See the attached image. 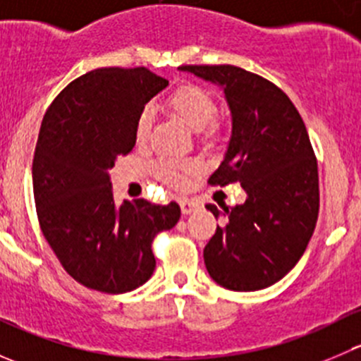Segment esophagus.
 Returning <instances> with one entry per match:
<instances>
[{
  "instance_id": "obj_1",
  "label": "esophagus",
  "mask_w": 361,
  "mask_h": 361,
  "mask_svg": "<svg viewBox=\"0 0 361 361\" xmlns=\"http://www.w3.org/2000/svg\"><path fill=\"white\" fill-rule=\"evenodd\" d=\"M180 206H181V213H183V214H190L192 211H194L195 207H197V204L188 201V199H181Z\"/></svg>"
}]
</instances>
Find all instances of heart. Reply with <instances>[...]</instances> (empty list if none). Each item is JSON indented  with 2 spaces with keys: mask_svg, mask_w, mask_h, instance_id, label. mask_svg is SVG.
Instances as JSON below:
<instances>
[{
  "mask_svg": "<svg viewBox=\"0 0 361 361\" xmlns=\"http://www.w3.org/2000/svg\"><path fill=\"white\" fill-rule=\"evenodd\" d=\"M169 108L178 116L185 120L192 129L201 130L202 136L209 141L220 140L224 134V126L220 120L214 118L218 106L213 94L201 85H181L169 96ZM154 108L150 104L143 106L134 120V137L137 145H145L150 137L152 126H154ZM199 171V164L195 160L160 157L154 164V174L164 183L171 187L181 188L187 185L188 178Z\"/></svg>",
  "mask_w": 361,
  "mask_h": 361,
  "instance_id": "b5f03b06",
  "label": "heart"
}]
</instances>
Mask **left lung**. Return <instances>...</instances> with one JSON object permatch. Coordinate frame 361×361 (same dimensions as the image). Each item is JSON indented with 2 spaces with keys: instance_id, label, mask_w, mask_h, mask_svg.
I'll use <instances>...</instances> for the list:
<instances>
[{
  "instance_id": "obj_1",
  "label": "left lung",
  "mask_w": 361,
  "mask_h": 361,
  "mask_svg": "<svg viewBox=\"0 0 361 361\" xmlns=\"http://www.w3.org/2000/svg\"><path fill=\"white\" fill-rule=\"evenodd\" d=\"M224 87L232 111L227 155L207 183H241L245 204L207 209L224 224L204 248L211 278L234 292L285 278L309 245L319 209L318 160L290 97L257 73L218 64L181 66Z\"/></svg>"
}]
</instances>
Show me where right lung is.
<instances>
[{"label": "right lung", "mask_w": 361, "mask_h": 361, "mask_svg": "<svg viewBox=\"0 0 361 361\" xmlns=\"http://www.w3.org/2000/svg\"><path fill=\"white\" fill-rule=\"evenodd\" d=\"M167 85L147 68H99L68 83L47 108L32 157L39 228L80 285L126 293L155 271L152 245L180 220L178 202L116 206L108 169L136 145L134 120Z\"/></svg>", "instance_id": "add662e5"}]
</instances>
